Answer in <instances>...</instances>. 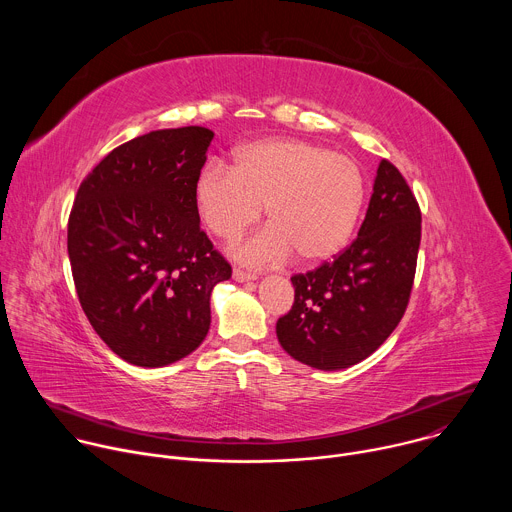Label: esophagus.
Returning <instances> with one entry per match:
<instances>
[{"label": "esophagus", "mask_w": 512, "mask_h": 512, "mask_svg": "<svg viewBox=\"0 0 512 512\" xmlns=\"http://www.w3.org/2000/svg\"><path fill=\"white\" fill-rule=\"evenodd\" d=\"M233 277H235L237 281H253V279H257V273H251V271H245V269H241V267H235V269H233Z\"/></svg>", "instance_id": "1"}]
</instances>
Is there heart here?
I'll return each instance as SVG.
<instances>
[{"label": "heart", "mask_w": 512, "mask_h": 512, "mask_svg": "<svg viewBox=\"0 0 512 512\" xmlns=\"http://www.w3.org/2000/svg\"><path fill=\"white\" fill-rule=\"evenodd\" d=\"M367 198L360 166L324 145L275 137L235 152L233 168L210 162L194 180V204L204 227L235 241L267 210L271 227L235 255L247 263H277L298 255L304 265L334 259L350 243Z\"/></svg>", "instance_id": "b5f03b06"}]
</instances>
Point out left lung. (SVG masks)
Returning <instances> with one entry per match:
<instances>
[{"label":"left lung","mask_w":512,"mask_h":512,"mask_svg":"<svg viewBox=\"0 0 512 512\" xmlns=\"http://www.w3.org/2000/svg\"><path fill=\"white\" fill-rule=\"evenodd\" d=\"M419 241V204L403 174L381 160L358 237L332 261L291 277L294 306L275 326L283 350L320 371L371 356L407 310Z\"/></svg>","instance_id":"1"}]
</instances>
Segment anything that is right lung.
<instances>
[{"label": "right lung", "mask_w": 512, "mask_h": 512, "mask_svg": "<svg viewBox=\"0 0 512 512\" xmlns=\"http://www.w3.org/2000/svg\"><path fill=\"white\" fill-rule=\"evenodd\" d=\"M212 137L198 125L139 135L89 172L72 204L68 259L81 308L135 367L196 350L210 328V291L231 279L194 204Z\"/></svg>", "instance_id": "1"}]
</instances>
